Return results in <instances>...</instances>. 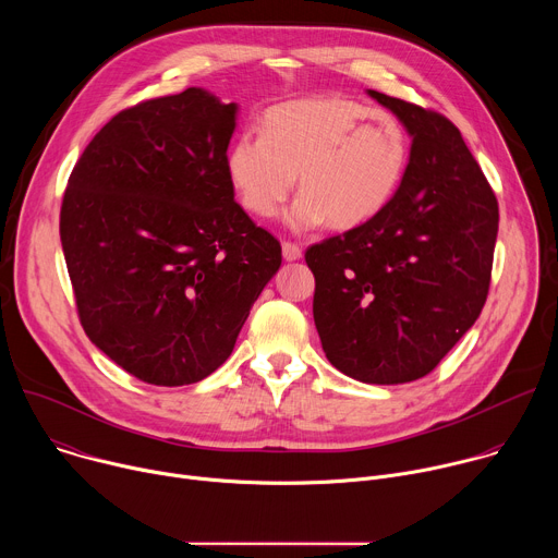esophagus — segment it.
Segmentation results:
<instances>
[{"instance_id": "34e87169", "label": "esophagus", "mask_w": 558, "mask_h": 558, "mask_svg": "<svg viewBox=\"0 0 558 558\" xmlns=\"http://www.w3.org/2000/svg\"><path fill=\"white\" fill-rule=\"evenodd\" d=\"M282 258L287 263H295L302 258V250L295 243H282Z\"/></svg>"}]
</instances>
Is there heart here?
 <instances>
[{
    "mask_svg": "<svg viewBox=\"0 0 558 558\" xmlns=\"http://www.w3.org/2000/svg\"><path fill=\"white\" fill-rule=\"evenodd\" d=\"M225 166L238 198L258 218L282 207L298 174L291 229H353L379 216L400 190L409 136L390 114L351 99H295L267 110L263 134L238 136Z\"/></svg>",
    "mask_w": 558,
    "mask_h": 558,
    "instance_id": "heart-1",
    "label": "heart"
}]
</instances>
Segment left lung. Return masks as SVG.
Returning <instances> with one entry per match:
<instances>
[{
  "label": "left lung",
  "instance_id": "1",
  "mask_svg": "<svg viewBox=\"0 0 558 558\" xmlns=\"http://www.w3.org/2000/svg\"><path fill=\"white\" fill-rule=\"evenodd\" d=\"M411 136L400 190L373 220L306 250L327 360L364 384L428 375L488 295L499 205L441 114L366 90Z\"/></svg>",
  "mask_w": 558,
  "mask_h": 558
}]
</instances>
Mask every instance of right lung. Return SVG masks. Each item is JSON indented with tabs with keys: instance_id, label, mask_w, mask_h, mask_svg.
<instances>
[{
	"instance_id": "obj_1",
	"label": "right lung",
	"mask_w": 558,
	"mask_h": 558,
	"mask_svg": "<svg viewBox=\"0 0 558 558\" xmlns=\"http://www.w3.org/2000/svg\"><path fill=\"white\" fill-rule=\"evenodd\" d=\"M238 104L205 88L119 112L78 158L61 247L86 336L154 386L211 375L282 263L233 201Z\"/></svg>"
}]
</instances>
